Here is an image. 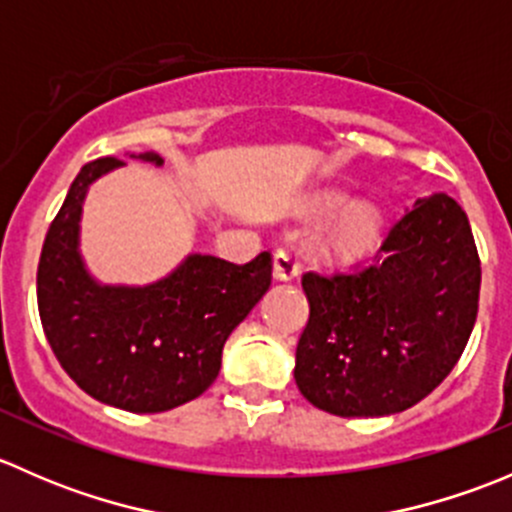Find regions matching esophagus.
Listing matches in <instances>:
<instances>
[{
	"mask_svg": "<svg viewBox=\"0 0 512 512\" xmlns=\"http://www.w3.org/2000/svg\"><path fill=\"white\" fill-rule=\"evenodd\" d=\"M299 275V262L292 252L277 250L275 252V277L280 282H289Z\"/></svg>",
	"mask_w": 512,
	"mask_h": 512,
	"instance_id": "esophagus-1",
	"label": "esophagus"
}]
</instances>
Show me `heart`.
<instances>
[{"label":"heart","mask_w":512,"mask_h":512,"mask_svg":"<svg viewBox=\"0 0 512 512\" xmlns=\"http://www.w3.org/2000/svg\"><path fill=\"white\" fill-rule=\"evenodd\" d=\"M347 203L349 195L342 190H324L304 205V213L312 218H324L342 210ZM381 230H384V218L379 210L371 203H356L339 213L327 227L322 237V252L334 262H356L374 250Z\"/></svg>","instance_id":"obj_1"}]
</instances>
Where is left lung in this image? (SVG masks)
I'll return each instance as SVG.
<instances>
[{"label":"left lung","mask_w":512,"mask_h":512,"mask_svg":"<svg viewBox=\"0 0 512 512\" xmlns=\"http://www.w3.org/2000/svg\"><path fill=\"white\" fill-rule=\"evenodd\" d=\"M309 322L294 381L334 416H391L426 399L456 366L478 314L471 223L446 193L416 200L354 275L307 272Z\"/></svg>","instance_id":"obj_1"}]
</instances>
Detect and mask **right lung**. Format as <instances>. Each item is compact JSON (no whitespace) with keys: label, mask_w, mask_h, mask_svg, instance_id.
I'll return each mask as SVG.
<instances>
[{"label":"right lung","mask_w":512,"mask_h":512,"mask_svg":"<svg viewBox=\"0 0 512 512\" xmlns=\"http://www.w3.org/2000/svg\"><path fill=\"white\" fill-rule=\"evenodd\" d=\"M163 165L158 153L131 156ZM123 160L86 163L46 232L36 299L46 339L66 374L96 401L160 414L198 399L218 379L232 329L272 282L270 252L247 265L185 257L143 287L101 285L81 257V213L91 185Z\"/></svg>","instance_id":"obj_1"}]
</instances>
